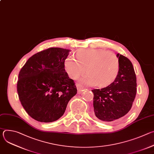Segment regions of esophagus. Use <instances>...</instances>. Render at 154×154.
Listing matches in <instances>:
<instances>
[{
	"mask_svg": "<svg viewBox=\"0 0 154 154\" xmlns=\"http://www.w3.org/2000/svg\"><path fill=\"white\" fill-rule=\"evenodd\" d=\"M76 86H77V90H78V93H81L83 91L84 88L82 85H80V84L77 83Z\"/></svg>",
	"mask_w": 154,
	"mask_h": 154,
	"instance_id": "obj_1",
	"label": "esophagus"
}]
</instances>
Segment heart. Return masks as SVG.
Here are the masks:
<instances>
[{
  "instance_id": "obj_1",
  "label": "heart",
  "mask_w": 154,
  "mask_h": 154,
  "mask_svg": "<svg viewBox=\"0 0 154 154\" xmlns=\"http://www.w3.org/2000/svg\"><path fill=\"white\" fill-rule=\"evenodd\" d=\"M64 69L72 79H77L86 71L88 73L82 79L87 85L106 86L116 78L119 62L113 52L100 49H82L76 54V58L69 55L64 62Z\"/></svg>"
}]
</instances>
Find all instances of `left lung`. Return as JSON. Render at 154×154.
Listing matches in <instances>:
<instances>
[{"label": "left lung", "instance_id": "1", "mask_svg": "<svg viewBox=\"0 0 154 154\" xmlns=\"http://www.w3.org/2000/svg\"><path fill=\"white\" fill-rule=\"evenodd\" d=\"M119 71L113 83L101 89L92 90L95 116L112 122L125 116L132 106L137 94V77L128 58L118 54Z\"/></svg>", "mask_w": 154, "mask_h": 154}]
</instances>
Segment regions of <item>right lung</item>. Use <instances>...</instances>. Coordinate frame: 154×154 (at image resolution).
I'll return each mask as SVG.
<instances>
[{"instance_id": "right-lung-1", "label": "right lung", "mask_w": 154, "mask_h": 154, "mask_svg": "<svg viewBox=\"0 0 154 154\" xmlns=\"http://www.w3.org/2000/svg\"><path fill=\"white\" fill-rule=\"evenodd\" d=\"M70 51L49 48L32 56L21 68L17 91L22 105L33 119L42 122L57 121L77 94L74 81L64 66Z\"/></svg>"}]
</instances>
